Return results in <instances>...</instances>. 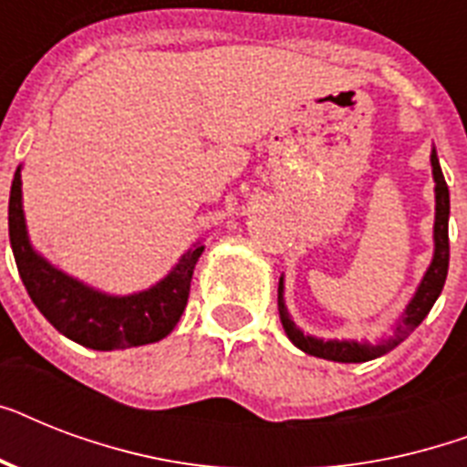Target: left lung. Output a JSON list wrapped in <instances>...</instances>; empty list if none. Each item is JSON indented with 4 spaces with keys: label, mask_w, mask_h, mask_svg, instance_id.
<instances>
[{
    "label": "left lung",
    "mask_w": 467,
    "mask_h": 467,
    "mask_svg": "<svg viewBox=\"0 0 467 467\" xmlns=\"http://www.w3.org/2000/svg\"><path fill=\"white\" fill-rule=\"evenodd\" d=\"M431 167H434V182H436V223H434V240H436V252L434 262L429 266L427 276L417 288V296L412 303L407 306L405 315L395 327V337L378 347H368V344H356V341H322L312 339L300 332L298 327L293 325V319L288 317L284 306V284H278V315L284 322V329L288 334V339L310 356L317 358H327V361H339V363H363L378 356L388 354L392 348L402 344L410 334L421 325V319L427 317L429 310L434 307L436 298L441 296L443 284H446V274H449V213H451V201H449V186L443 179L441 164L436 157V150L431 152Z\"/></svg>",
    "instance_id": "obj_1"
}]
</instances>
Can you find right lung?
<instances>
[{
	"label": "right lung",
	"mask_w": 467,
	"mask_h": 467,
	"mask_svg": "<svg viewBox=\"0 0 467 467\" xmlns=\"http://www.w3.org/2000/svg\"><path fill=\"white\" fill-rule=\"evenodd\" d=\"M9 242L16 259L18 276L33 306L67 339L97 351L130 348L164 339L182 317L189 300L191 278L203 244L182 256L164 281L145 293L111 298L82 285L53 269L28 244L21 211V167H16L9 193Z\"/></svg>",
	"instance_id": "add662e5"
}]
</instances>
